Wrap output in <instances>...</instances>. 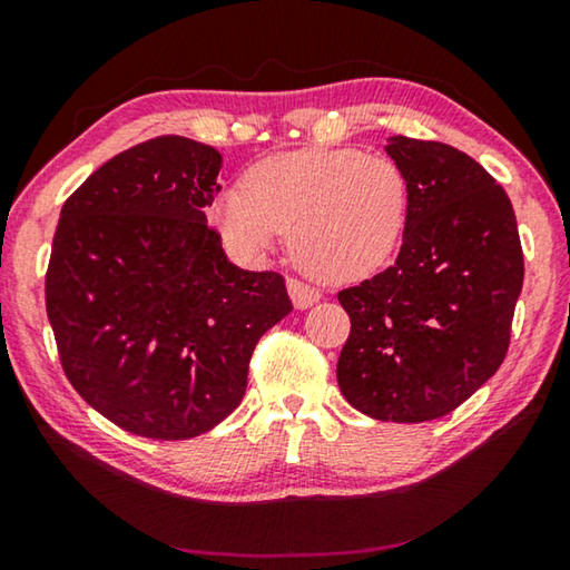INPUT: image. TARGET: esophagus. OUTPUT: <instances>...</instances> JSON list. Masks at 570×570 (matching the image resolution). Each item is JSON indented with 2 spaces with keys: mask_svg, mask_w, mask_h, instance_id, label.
Here are the masks:
<instances>
[{
  "mask_svg": "<svg viewBox=\"0 0 570 570\" xmlns=\"http://www.w3.org/2000/svg\"><path fill=\"white\" fill-rule=\"evenodd\" d=\"M286 288H288V296H292L294 306H298V308H306V306H312V304L320 302V288H314L312 284H306L304 278L292 276L286 282Z\"/></svg>",
  "mask_w": 570,
  "mask_h": 570,
  "instance_id": "34e87169",
  "label": "esophagus"
}]
</instances>
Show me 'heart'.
<instances>
[{"mask_svg":"<svg viewBox=\"0 0 570 570\" xmlns=\"http://www.w3.org/2000/svg\"><path fill=\"white\" fill-rule=\"evenodd\" d=\"M410 183L387 156L356 150H296L258 163L246 188L218 198V224L246 254H262L292 234L304 272L324 282L370 274L400 244Z\"/></svg>","mask_w":570,"mask_h":570,"instance_id":"obj_1","label":"heart"}]
</instances>
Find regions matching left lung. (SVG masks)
I'll list each match as a JSON object with an SVG mask.
<instances>
[{
	"mask_svg": "<svg viewBox=\"0 0 570 570\" xmlns=\"http://www.w3.org/2000/svg\"><path fill=\"white\" fill-rule=\"evenodd\" d=\"M410 183L397 262L342 288L350 314L336 380L374 420L424 422L460 407L503 364L523 288V246L503 186L438 140L394 135Z\"/></svg>",
	"mask_w": 570,
	"mask_h": 570,
	"instance_id": "8db88e82",
	"label": "left lung"
}]
</instances>
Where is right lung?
Returning a JSON list of instances; mask_svg holds the SVG:
<instances>
[{"instance_id": "1", "label": "right lung", "mask_w": 570, "mask_h": 570, "mask_svg": "<svg viewBox=\"0 0 570 570\" xmlns=\"http://www.w3.org/2000/svg\"><path fill=\"white\" fill-rule=\"evenodd\" d=\"M220 153L180 135L122 150L65 200L45 276L60 364L140 438L204 435L238 407L262 336L292 312L284 276L244 272L204 210Z\"/></svg>"}]
</instances>
